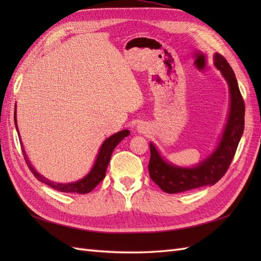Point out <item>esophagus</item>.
Segmentation results:
<instances>
[{
    "mask_svg": "<svg viewBox=\"0 0 261 261\" xmlns=\"http://www.w3.org/2000/svg\"><path fill=\"white\" fill-rule=\"evenodd\" d=\"M145 129H146L145 125H142V124L138 125V131H139V132H145Z\"/></svg>",
    "mask_w": 261,
    "mask_h": 261,
    "instance_id": "esophagus-1",
    "label": "esophagus"
}]
</instances>
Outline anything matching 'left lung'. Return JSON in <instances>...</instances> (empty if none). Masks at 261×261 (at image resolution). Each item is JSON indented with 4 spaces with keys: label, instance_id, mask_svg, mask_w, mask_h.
Wrapping results in <instances>:
<instances>
[{
    "label": "left lung",
    "instance_id": "obj_1",
    "mask_svg": "<svg viewBox=\"0 0 261 261\" xmlns=\"http://www.w3.org/2000/svg\"><path fill=\"white\" fill-rule=\"evenodd\" d=\"M214 60L215 66L222 73L230 87L231 105L228 123L215 151L193 168H180L166 163L156 147L150 143L149 175L166 193H180L197 187L214 185L229 169L242 137L245 129V102L238 86L234 71L220 54H215Z\"/></svg>",
    "mask_w": 261,
    "mask_h": 261
}]
</instances>
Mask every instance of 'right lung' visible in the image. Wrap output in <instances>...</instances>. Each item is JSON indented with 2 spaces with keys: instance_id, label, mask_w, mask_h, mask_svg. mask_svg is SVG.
<instances>
[{
  "instance_id": "add662e5",
  "label": "right lung",
  "mask_w": 261,
  "mask_h": 261,
  "mask_svg": "<svg viewBox=\"0 0 261 261\" xmlns=\"http://www.w3.org/2000/svg\"><path fill=\"white\" fill-rule=\"evenodd\" d=\"M14 123H15V127L18 129V126H16L15 112H14ZM18 134H19V131H18ZM129 135H130L129 130H122L120 132H118V134H115L113 136H111L110 138H108V139L103 142L101 149H99L95 165H94V167L92 168L91 173L86 175L83 179H81L79 181H75V182H70V184H58V182H54L51 180L45 178V177H42L40 174H38L35 170V168H33L31 164L29 163V159L27 158L24 150H22V151H23L24 160L28 165V167H29L31 173L35 175V177L39 181L45 182V184H47L48 186H50L59 192L86 194V193H90L91 191H93L94 188H95V186H97L99 182L102 181V179L105 177V173H107V168H108V165L110 163L111 154H112L114 148L119 145V142H121L123 138L127 137Z\"/></svg>"
}]
</instances>
